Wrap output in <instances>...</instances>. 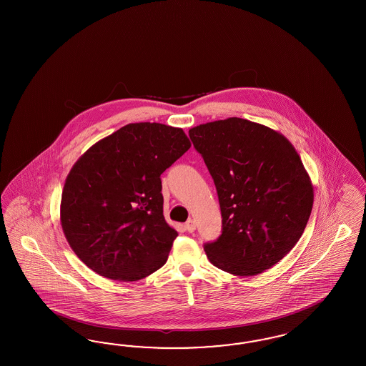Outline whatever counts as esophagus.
<instances>
[{
  "label": "esophagus",
  "instance_id": "esophagus-1",
  "mask_svg": "<svg viewBox=\"0 0 366 366\" xmlns=\"http://www.w3.org/2000/svg\"><path fill=\"white\" fill-rule=\"evenodd\" d=\"M185 228L188 232H194L196 231V222L193 219H189L188 222H185Z\"/></svg>",
  "mask_w": 366,
  "mask_h": 366
}]
</instances>
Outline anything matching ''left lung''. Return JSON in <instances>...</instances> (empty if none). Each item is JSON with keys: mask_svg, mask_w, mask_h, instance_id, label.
<instances>
[{"mask_svg": "<svg viewBox=\"0 0 366 366\" xmlns=\"http://www.w3.org/2000/svg\"><path fill=\"white\" fill-rule=\"evenodd\" d=\"M217 190L222 234L204 244L213 266L239 277L262 274L298 243L312 209V187L287 139L242 118L189 130Z\"/></svg>", "mask_w": 366, "mask_h": 366, "instance_id": "1", "label": "left lung"}]
</instances>
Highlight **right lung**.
I'll use <instances>...</instances> for the list:
<instances>
[{
	"label": "right lung",
	"mask_w": 366,
	"mask_h": 366,
	"mask_svg": "<svg viewBox=\"0 0 366 366\" xmlns=\"http://www.w3.org/2000/svg\"><path fill=\"white\" fill-rule=\"evenodd\" d=\"M189 147L181 129L130 123L79 158L64 184L60 216L86 266L134 282L167 263L178 233L164 217L161 174Z\"/></svg>",
	"instance_id": "1"
}]
</instances>
